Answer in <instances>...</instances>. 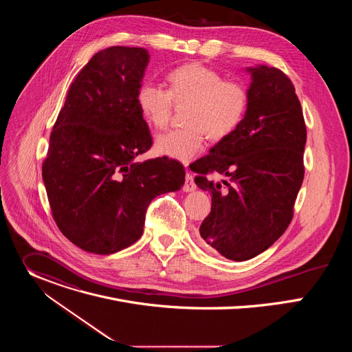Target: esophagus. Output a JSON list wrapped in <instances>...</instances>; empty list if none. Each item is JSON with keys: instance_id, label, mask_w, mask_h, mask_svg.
Masks as SVG:
<instances>
[{"instance_id": "esophagus-1", "label": "esophagus", "mask_w": 352, "mask_h": 352, "mask_svg": "<svg viewBox=\"0 0 352 352\" xmlns=\"http://www.w3.org/2000/svg\"><path fill=\"white\" fill-rule=\"evenodd\" d=\"M196 189V184L193 181V175L186 171V175H185V184H184V190L185 192H193Z\"/></svg>"}]
</instances>
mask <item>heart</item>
<instances>
[{"label":"heart","instance_id":"1","mask_svg":"<svg viewBox=\"0 0 352 352\" xmlns=\"http://www.w3.org/2000/svg\"><path fill=\"white\" fill-rule=\"evenodd\" d=\"M168 89L153 82H144L136 103L144 121L156 129L168 125L174 106L184 109L185 128L168 131L157 136L155 150L160 156L179 162L192 160L206 143L223 140L242 122L248 103V89L238 80L199 63L181 65L167 75Z\"/></svg>","mask_w":352,"mask_h":352}]
</instances>
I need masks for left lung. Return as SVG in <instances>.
<instances>
[{
  "label": "left lung",
  "instance_id": "8db88e82",
  "mask_svg": "<svg viewBox=\"0 0 352 352\" xmlns=\"http://www.w3.org/2000/svg\"><path fill=\"white\" fill-rule=\"evenodd\" d=\"M248 72L242 122L190 168L196 185L212 195L200 236L235 262L258 256L284 234L305 174L307 126L292 82L266 65ZM212 173L228 179L216 182Z\"/></svg>",
  "mask_w": 352,
  "mask_h": 352
}]
</instances>
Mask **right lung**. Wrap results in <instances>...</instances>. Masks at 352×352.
<instances>
[{"label":"right lung","mask_w":352,"mask_h":352,"mask_svg":"<svg viewBox=\"0 0 352 352\" xmlns=\"http://www.w3.org/2000/svg\"><path fill=\"white\" fill-rule=\"evenodd\" d=\"M147 63L142 47L94 54L50 135L43 162L50 208L60 231L90 254H116L136 242L150 202L185 182L177 160H136L153 143L136 103Z\"/></svg>","instance_id":"add662e5"}]
</instances>
